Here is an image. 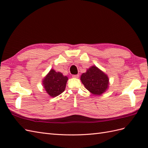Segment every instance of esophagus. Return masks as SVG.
I'll return each mask as SVG.
<instances>
[{"label": "esophagus", "instance_id": "34e87169", "mask_svg": "<svg viewBox=\"0 0 148 148\" xmlns=\"http://www.w3.org/2000/svg\"><path fill=\"white\" fill-rule=\"evenodd\" d=\"M79 76V74H76V75H72V77L74 78H78Z\"/></svg>", "mask_w": 148, "mask_h": 148}]
</instances>
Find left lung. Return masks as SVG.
Masks as SVG:
<instances>
[{
  "label": "left lung",
  "instance_id": "1",
  "mask_svg": "<svg viewBox=\"0 0 148 148\" xmlns=\"http://www.w3.org/2000/svg\"><path fill=\"white\" fill-rule=\"evenodd\" d=\"M81 81L86 88L93 95H101L109 87L108 76L96 66H92L83 73Z\"/></svg>",
  "mask_w": 148,
  "mask_h": 148
}]
</instances>
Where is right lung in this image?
Masks as SVG:
<instances>
[{"mask_svg":"<svg viewBox=\"0 0 148 148\" xmlns=\"http://www.w3.org/2000/svg\"><path fill=\"white\" fill-rule=\"evenodd\" d=\"M68 77L61 72L51 69L44 78L42 84L46 92L52 97H55L64 92Z\"/></svg>","mask_w":148,"mask_h":148,"instance_id":"right-lung-1","label":"right lung"}]
</instances>
